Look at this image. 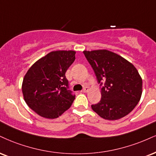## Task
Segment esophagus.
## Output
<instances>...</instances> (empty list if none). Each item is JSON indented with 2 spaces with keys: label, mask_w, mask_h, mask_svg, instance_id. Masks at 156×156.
Instances as JSON below:
<instances>
[{
  "label": "esophagus",
  "mask_w": 156,
  "mask_h": 156,
  "mask_svg": "<svg viewBox=\"0 0 156 156\" xmlns=\"http://www.w3.org/2000/svg\"><path fill=\"white\" fill-rule=\"evenodd\" d=\"M88 90H89V87H87V86H86V87H84L83 89V90H82V91H81V92H83V93L87 92V91H88Z\"/></svg>",
  "instance_id": "34e87169"
}]
</instances>
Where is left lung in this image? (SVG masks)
<instances>
[{"instance_id":"left-lung-1","label":"left lung","mask_w":156,"mask_h":156,"mask_svg":"<svg viewBox=\"0 0 156 156\" xmlns=\"http://www.w3.org/2000/svg\"><path fill=\"white\" fill-rule=\"evenodd\" d=\"M101 88L102 98L91 108L106 120L128 115L141 98L142 80L137 70L121 56L108 50L84 51Z\"/></svg>"}]
</instances>
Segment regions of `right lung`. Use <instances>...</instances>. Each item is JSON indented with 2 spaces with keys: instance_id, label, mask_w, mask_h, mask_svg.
Here are the masks:
<instances>
[{
  "instance_id": "obj_1",
  "label": "right lung",
  "mask_w": 156,
  "mask_h": 156,
  "mask_svg": "<svg viewBox=\"0 0 156 156\" xmlns=\"http://www.w3.org/2000/svg\"><path fill=\"white\" fill-rule=\"evenodd\" d=\"M74 51H55L33 64L24 76L22 93L32 110L56 119L70 108L76 95L69 90L65 73L76 59Z\"/></svg>"
}]
</instances>
